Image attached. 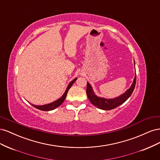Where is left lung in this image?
I'll return each mask as SVG.
<instances>
[{
	"label": "left lung",
	"mask_w": 160,
	"mask_h": 160,
	"mask_svg": "<svg viewBox=\"0 0 160 160\" xmlns=\"http://www.w3.org/2000/svg\"><path fill=\"white\" fill-rule=\"evenodd\" d=\"M135 83H136V75L135 77L133 82L132 86H131V88L125 91V93L118 97V98L113 99H107L105 98H98V97L96 96L93 93V91L92 89L91 86L88 82V83H87L86 93L90 102L93 105H95V107L103 110H111L118 108V106L123 103L125 101L129 98L134 90Z\"/></svg>",
	"instance_id": "8db88e82"
}]
</instances>
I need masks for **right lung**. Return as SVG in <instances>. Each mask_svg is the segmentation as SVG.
<instances>
[{
    "mask_svg": "<svg viewBox=\"0 0 160 160\" xmlns=\"http://www.w3.org/2000/svg\"><path fill=\"white\" fill-rule=\"evenodd\" d=\"M76 80H77V78L74 79L71 82V83L69 84L68 87H67V89L65 92V93L63 94V95H62L60 99L54 101V102L51 103L47 104V105H32V104H31V105L33 106V107H35V108L39 109V110H42V111H51V110H52V109H55V108H57L59 107V106H60L62 103V102H63L65 99L66 98L67 92H68V91L71 88V87L72 86V84L74 83V82Z\"/></svg>",
    "mask_w": 160,
    "mask_h": 160,
    "instance_id": "obj_1",
    "label": "right lung"
}]
</instances>
